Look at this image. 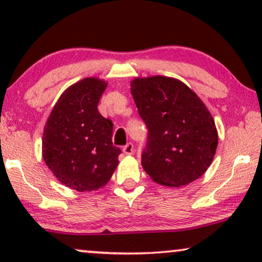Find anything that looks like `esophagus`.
<instances>
[{
	"label": "esophagus",
	"instance_id": "esophagus-1",
	"mask_svg": "<svg viewBox=\"0 0 262 262\" xmlns=\"http://www.w3.org/2000/svg\"><path fill=\"white\" fill-rule=\"evenodd\" d=\"M123 151H124L125 155H132V154H134V151H135L134 144H132V143H127V144L123 148Z\"/></svg>",
	"mask_w": 262,
	"mask_h": 262
}]
</instances>
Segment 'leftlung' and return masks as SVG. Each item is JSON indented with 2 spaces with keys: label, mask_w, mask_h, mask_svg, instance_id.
I'll use <instances>...</instances> for the list:
<instances>
[{
  "label": "left lung",
  "mask_w": 262,
  "mask_h": 262,
  "mask_svg": "<svg viewBox=\"0 0 262 262\" xmlns=\"http://www.w3.org/2000/svg\"><path fill=\"white\" fill-rule=\"evenodd\" d=\"M131 93L148 128L142 166L157 184L180 187L212 162L218 144L210 111L194 92L171 77L135 78Z\"/></svg>",
  "instance_id": "8db88e82"
}]
</instances>
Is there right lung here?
<instances>
[{
    "label": "right lung",
    "mask_w": 262,
    "mask_h": 262,
    "mask_svg": "<svg viewBox=\"0 0 262 262\" xmlns=\"http://www.w3.org/2000/svg\"><path fill=\"white\" fill-rule=\"evenodd\" d=\"M107 83L95 77L78 81L60 95L42 134V157L53 175L78 192L110 181L121 150L112 143L113 123L98 103Z\"/></svg>",
    "instance_id": "1"
}]
</instances>
